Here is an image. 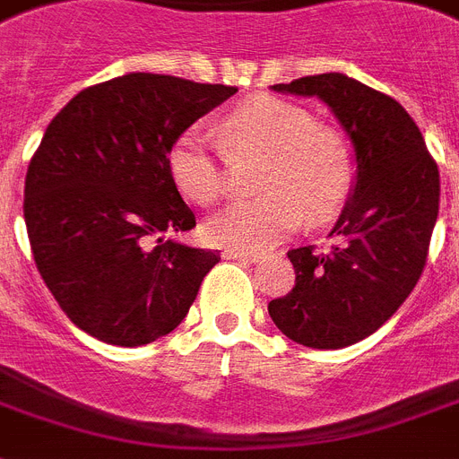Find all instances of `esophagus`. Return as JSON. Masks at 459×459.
<instances>
[{
	"mask_svg": "<svg viewBox=\"0 0 459 459\" xmlns=\"http://www.w3.org/2000/svg\"><path fill=\"white\" fill-rule=\"evenodd\" d=\"M222 255L227 257V260H246V263H257V260H263V255L260 253H248V251H234V248H227Z\"/></svg>",
	"mask_w": 459,
	"mask_h": 459,
	"instance_id": "obj_1",
	"label": "esophagus"
}]
</instances>
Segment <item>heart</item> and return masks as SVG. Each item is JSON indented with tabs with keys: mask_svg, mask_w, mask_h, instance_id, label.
<instances>
[{
	"mask_svg": "<svg viewBox=\"0 0 459 459\" xmlns=\"http://www.w3.org/2000/svg\"><path fill=\"white\" fill-rule=\"evenodd\" d=\"M227 152L264 154L251 202L222 211L204 225L208 244L234 251H267L302 225L338 213L354 183L347 140L314 124L309 109L274 96H253L230 112L218 128ZM169 173L192 204L213 206L225 196L227 178L213 138L199 126L185 128L169 147Z\"/></svg>",
	"mask_w": 459,
	"mask_h": 459,
	"instance_id": "1",
	"label": "heart"
}]
</instances>
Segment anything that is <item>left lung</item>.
<instances>
[{"instance_id": "obj_1", "label": "left lung", "mask_w": 459, "mask_h": 459, "mask_svg": "<svg viewBox=\"0 0 459 459\" xmlns=\"http://www.w3.org/2000/svg\"><path fill=\"white\" fill-rule=\"evenodd\" d=\"M274 91L328 102L357 150V185L333 244L290 248L295 289L267 307L293 342L340 350L377 331L422 276L438 215V166L406 109L357 79L328 72Z\"/></svg>"}]
</instances>
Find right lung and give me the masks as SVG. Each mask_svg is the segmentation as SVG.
Wrapping results in <instances>:
<instances>
[{
    "label": "right lung",
    "instance_id": "1",
    "mask_svg": "<svg viewBox=\"0 0 459 459\" xmlns=\"http://www.w3.org/2000/svg\"><path fill=\"white\" fill-rule=\"evenodd\" d=\"M237 86L131 72L79 91L48 124L25 178L34 264L67 319L119 347L169 335L221 253L166 238L196 225L169 147Z\"/></svg>",
    "mask_w": 459,
    "mask_h": 459
}]
</instances>
